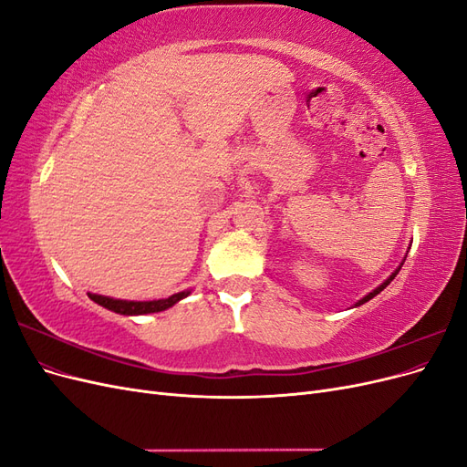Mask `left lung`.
Wrapping results in <instances>:
<instances>
[{
    "label": "left lung",
    "mask_w": 467,
    "mask_h": 467,
    "mask_svg": "<svg viewBox=\"0 0 467 467\" xmlns=\"http://www.w3.org/2000/svg\"><path fill=\"white\" fill-rule=\"evenodd\" d=\"M400 268H401V266H400ZM400 268H398V271H395V273H391V276H389V278H388V280H384V282H381V285H379V286H378V288H376V290H372V292H370V294H368V296H364V298H362V300H358V302H357V304H355V306H362V304H364V302H368V300H372V298H374V296H376V294H379V292H381V290H384V288H386V286H388V285H389V282H391V280H393V278H395V275H398V273H400Z\"/></svg>",
    "instance_id": "1"
}]
</instances>
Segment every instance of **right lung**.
Listing matches in <instances>:
<instances>
[{
  "label": "right lung",
  "instance_id": "right-lung-1",
  "mask_svg": "<svg viewBox=\"0 0 467 467\" xmlns=\"http://www.w3.org/2000/svg\"><path fill=\"white\" fill-rule=\"evenodd\" d=\"M189 294H191V290H185V292H177V294H173V296H169V298H163V300L134 302V300H117V298H109V296L88 292V296H89V298H91L95 304L103 306V307L110 309V312L120 314V316H144V314L163 312V309L175 306L179 300L187 298Z\"/></svg>",
  "mask_w": 467,
  "mask_h": 467
}]
</instances>
